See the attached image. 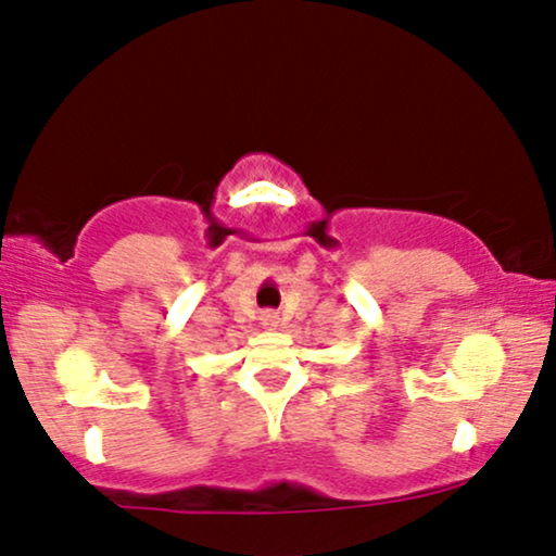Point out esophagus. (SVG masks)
<instances>
[{"mask_svg":"<svg viewBox=\"0 0 556 556\" xmlns=\"http://www.w3.org/2000/svg\"><path fill=\"white\" fill-rule=\"evenodd\" d=\"M261 321H263V327H265V329H276L278 324H280V319H278V314H276V312H265V314L261 316Z\"/></svg>","mask_w":556,"mask_h":556,"instance_id":"obj_1","label":"esophagus"}]
</instances>
